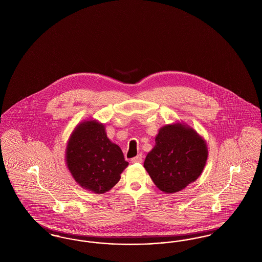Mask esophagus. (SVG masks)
I'll return each instance as SVG.
<instances>
[{
	"instance_id": "obj_1",
	"label": "esophagus",
	"mask_w": 262,
	"mask_h": 262,
	"mask_svg": "<svg viewBox=\"0 0 262 262\" xmlns=\"http://www.w3.org/2000/svg\"><path fill=\"white\" fill-rule=\"evenodd\" d=\"M142 154H138L137 156L136 157H134L133 159H132V162L133 163H141L142 162Z\"/></svg>"
}]
</instances>
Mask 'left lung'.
Instances as JSON below:
<instances>
[{"instance_id": "obj_1", "label": "left lung", "mask_w": 262, "mask_h": 262, "mask_svg": "<svg viewBox=\"0 0 262 262\" xmlns=\"http://www.w3.org/2000/svg\"><path fill=\"white\" fill-rule=\"evenodd\" d=\"M155 142L143 166L163 192L180 191L202 173L208 150L205 140L193 128L179 123L165 125Z\"/></svg>"}]
</instances>
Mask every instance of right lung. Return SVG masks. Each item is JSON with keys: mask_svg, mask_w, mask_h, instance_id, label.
<instances>
[{"mask_svg": "<svg viewBox=\"0 0 262 262\" xmlns=\"http://www.w3.org/2000/svg\"><path fill=\"white\" fill-rule=\"evenodd\" d=\"M66 162L75 182L94 193L110 190L128 165L122 149L97 121H85L75 127L67 145Z\"/></svg>", "mask_w": 262, "mask_h": 262, "instance_id": "right-lung-1", "label": "right lung"}]
</instances>
